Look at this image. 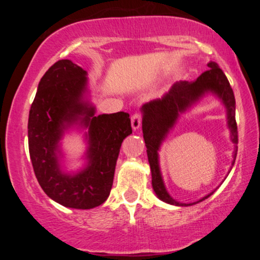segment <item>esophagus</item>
<instances>
[{"mask_svg":"<svg viewBox=\"0 0 260 260\" xmlns=\"http://www.w3.org/2000/svg\"><path fill=\"white\" fill-rule=\"evenodd\" d=\"M142 118H143V116H142V113L140 112L134 113L133 117H131V126H133L134 130H137L138 127L141 126Z\"/></svg>","mask_w":260,"mask_h":260,"instance_id":"obj_1","label":"esophagus"}]
</instances>
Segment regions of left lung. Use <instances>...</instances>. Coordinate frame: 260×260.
I'll list each match as a JSON object with an SVG mask.
<instances>
[{
	"mask_svg": "<svg viewBox=\"0 0 260 260\" xmlns=\"http://www.w3.org/2000/svg\"><path fill=\"white\" fill-rule=\"evenodd\" d=\"M208 70L205 71L200 77H198L194 81H180L173 85V87L163 95L162 98L155 99L142 106L143 111V122H142V130L147 147V154L149 165L151 169L152 176V188L155 193L162 201L170 205L176 206H188L190 204H181L174 200L167 193L163 180L159 173L158 167V155L157 150L165 140L167 133L172 129L174 123L179 116V112H183L189 106L199 101L202 95L207 92H213L223 102L227 109V119H229V127L231 130V136L234 144H238V126L236 122V99L230 81L220 69L216 62H208ZM238 147L233 155L232 166L236 162ZM214 193L206 195L201 202L211 197ZM197 202V204H198Z\"/></svg>",
	"mask_w": 260,
	"mask_h": 260,
	"instance_id": "left-lung-1",
	"label": "left lung"
}]
</instances>
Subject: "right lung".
<instances>
[{
  "label": "right lung",
  "instance_id": "obj_1",
  "mask_svg": "<svg viewBox=\"0 0 260 260\" xmlns=\"http://www.w3.org/2000/svg\"><path fill=\"white\" fill-rule=\"evenodd\" d=\"M86 71L71 60L56 61L41 78L28 118V147L38 182L52 200L70 208L102 205L112 188L124 138L133 133L129 113L94 116L83 101ZM80 120L89 127V166L77 176L63 174L57 143L67 125Z\"/></svg>",
  "mask_w": 260,
  "mask_h": 260
}]
</instances>
